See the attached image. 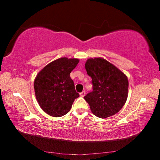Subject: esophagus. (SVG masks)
I'll use <instances>...</instances> for the list:
<instances>
[{"label":"esophagus","mask_w":160,"mask_h":160,"mask_svg":"<svg viewBox=\"0 0 160 160\" xmlns=\"http://www.w3.org/2000/svg\"><path fill=\"white\" fill-rule=\"evenodd\" d=\"M80 95L81 96V97H84L85 95V91H82V92H80Z\"/></svg>","instance_id":"34e87169"}]
</instances>
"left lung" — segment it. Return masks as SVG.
<instances>
[{"label": "left lung", "instance_id": "obj_1", "mask_svg": "<svg viewBox=\"0 0 160 160\" xmlns=\"http://www.w3.org/2000/svg\"><path fill=\"white\" fill-rule=\"evenodd\" d=\"M85 69L93 85V91L84 97L91 112L102 118L117 113L128 98V80L126 75L103 58L88 59Z\"/></svg>", "mask_w": 160, "mask_h": 160}]
</instances>
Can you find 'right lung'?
<instances>
[{
	"instance_id": "right-lung-1",
	"label": "right lung",
	"mask_w": 160,
	"mask_h": 160,
	"mask_svg": "<svg viewBox=\"0 0 160 160\" xmlns=\"http://www.w3.org/2000/svg\"><path fill=\"white\" fill-rule=\"evenodd\" d=\"M80 60L63 57L47 65L34 79L37 102L42 109L53 117L69 112L74 100L79 97L70 74Z\"/></svg>"
}]
</instances>
